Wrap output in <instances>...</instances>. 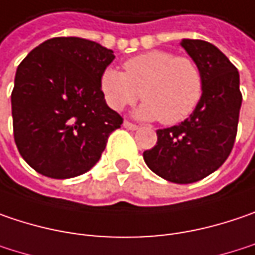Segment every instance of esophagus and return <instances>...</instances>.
Returning <instances> with one entry per match:
<instances>
[{"instance_id": "obj_1", "label": "esophagus", "mask_w": 255, "mask_h": 255, "mask_svg": "<svg viewBox=\"0 0 255 255\" xmlns=\"http://www.w3.org/2000/svg\"><path fill=\"white\" fill-rule=\"evenodd\" d=\"M124 128H127V129H131V131H135V129H138V126H135V124H132V123H129V121H124Z\"/></svg>"}]
</instances>
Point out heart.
I'll return each instance as SVG.
<instances>
[{
	"instance_id": "b5f03b06",
	"label": "heart",
	"mask_w": 255,
	"mask_h": 255,
	"mask_svg": "<svg viewBox=\"0 0 255 255\" xmlns=\"http://www.w3.org/2000/svg\"><path fill=\"white\" fill-rule=\"evenodd\" d=\"M107 104L121 111L144 99L135 115L173 126L185 121L202 98L203 76L198 63L186 56L150 50L128 59L124 72L107 68L101 75Z\"/></svg>"
}]
</instances>
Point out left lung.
<instances>
[{
  "label": "left lung",
  "mask_w": 255,
  "mask_h": 255,
  "mask_svg": "<svg viewBox=\"0 0 255 255\" xmlns=\"http://www.w3.org/2000/svg\"><path fill=\"white\" fill-rule=\"evenodd\" d=\"M180 46L201 68L202 98L183 123L157 129V144L142 157L157 176L186 185L209 176L228 158L243 95L238 70L217 46L192 38H183Z\"/></svg>",
  "instance_id": "obj_1"
}]
</instances>
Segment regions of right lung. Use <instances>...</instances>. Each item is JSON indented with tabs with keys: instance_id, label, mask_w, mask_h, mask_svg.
Wrapping results in <instances>:
<instances>
[{
	"instance_id": "add662e5",
	"label": "right lung",
	"mask_w": 255,
	"mask_h": 255,
	"mask_svg": "<svg viewBox=\"0 0 255 255\" xmlns=\"http://www.w3.org/2000/svg\"><path fill=\"white\" fill-rule=\"evenodd\" d=\"M113 50L81 37H54L25 56L11 94L14 140L40 174L70 179L91 170L123 118L101 91Z\"/></svg>"
}]
</instances>
